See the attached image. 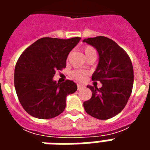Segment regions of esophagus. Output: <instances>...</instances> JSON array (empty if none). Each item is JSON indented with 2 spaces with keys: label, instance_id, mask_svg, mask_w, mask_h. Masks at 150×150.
<instances>
[{
  "label": "esophagus",
  "instance_id": "1",
  "mask_svg": "<svg viewBox=\"0 0 150 150\" xmlns=\"http://www.w3.org/2000/svg\"><path fill=\"white\" fill-rule=\"evenodd\" d=\"M83 88V86L81 84H77V88H78V90H80L81 88Z\"/></svg>",
  "mask_w": 150,
  "mask_h": 150
}]
</instances>
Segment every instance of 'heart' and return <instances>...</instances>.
Listing matches in <instances>:
<instances>
[{"mask_svg": "<svg viewBox=\"0 0 150 150\" xmlns=\"http://www.w3.org/2000/svg\"><path fill=\"white\" fill-rule=\"evenodd\" d=\"M83 52L86 57L88 58L91 55H96V51L94 47L91 46H85L83 48ZM69 59V56L67 57V60ZM71 78L75 79L78 82H83L86 80V79L88 77V72L83 70H75L71 73Z\"/></svg>", "mask_w": 150, "mask_h": 150, "instance_id": "1", "label": "heart"}]
</instances>
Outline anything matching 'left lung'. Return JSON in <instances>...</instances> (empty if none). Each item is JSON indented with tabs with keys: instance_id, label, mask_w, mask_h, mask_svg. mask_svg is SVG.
<instances>
[{
	"instance_id": "8db88e82",
	"label": "left lung",
	"mask_w": 150,
	"mask_h": 150,
	"mask_svg": "<svg viewBox=\"0 0 150 150\" xmlns=\"http://www.w3.org/2000/svg\"><path fill=\"white\" fill-rule=\"evenodd\" d=\"M83 42L97 50L100 61L91 79L102 87L88 86L92 96L83 107L88 115L99 120L110 119L125 108L133 85V67L125 50L104 36L88 38Z\"/></svg>"
}]
</instances>
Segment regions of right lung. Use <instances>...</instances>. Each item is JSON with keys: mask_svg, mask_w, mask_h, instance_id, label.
Listing matches in <instances>:
<instances>
[{"mask_svg": "<svg viewBox=\"0 0 150 150\" xmlns=\"http://www.w3.org/2000/svg\"><path fill=\"white\" fill-rule=\"evenodd\" d=\"M80 38L60 39L42 38L22 52L14 70V86L25 111L38 119H51L66 108V98L77 90V85L67 79L53 80L56 71L66 67V61Z\"/></svg>", "mask_w": 150, "mask_h": 150, "instance_id": "1", "label": "right lung"}]
</instances>
